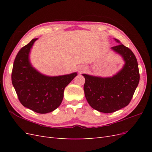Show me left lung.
<instances>
[{
    "instance_id": "8db88e82",
    "label": "left lung",
    "mask_w": 152,
    "mask_h": 152,
    "mask_svg": "<svg viewBox=\"0 0 152 152\" xmlns=\"http://www.w3.org/2000/svg\"><path fill=\"white\" fill-rule=\"evenodd\" d=\"M112 49L125 61L117 74L108 78L82 74L86 79L84 90L87 102L94 110L105 113L115 112L129 104L140 78L138 64L132 50L122 44Z\"/></svg>"
}]
</instances>
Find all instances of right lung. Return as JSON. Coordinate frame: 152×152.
Instances as JSON below:
<instances>
[{"instance_id": "add662e5", "label": "right lung", "mask_w": 152, "mask_h": 152, "mask_svg": "<svg viewBox=\"0 0 152 152\" xmlns=\"http://www.w3.org/2000/svg\"><path fill=\"white\" fill-rule=\"evenodd\" d=\"M37 39H32L18 53L13 63L11 80L18 98L25 107L39 113H47L61 104L65 87L77 73L48 77L37 71L29 61L30 49Z\"/></svg>"}]
</instances>
